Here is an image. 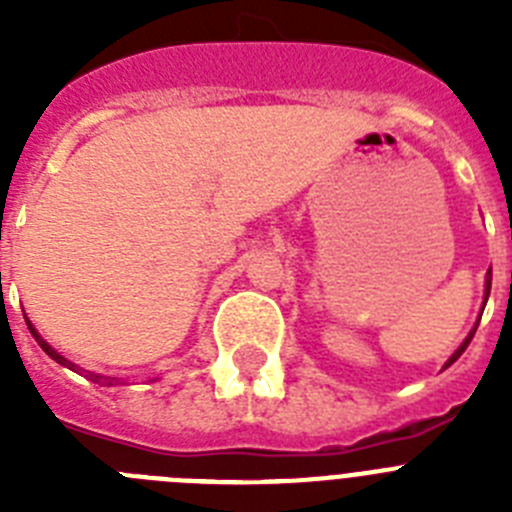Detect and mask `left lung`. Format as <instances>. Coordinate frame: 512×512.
I'll return each instance as SVG.
<instances>
[{"mask_svg": "<svg viewBox=\"0 0 512 512\" xmlns=\"http://www.w3.org/2000/svg\"><path fill=\"white\" fill-rule=\"evenodd\" d=\"M490 287H492V269H490V271H487V277H485V302H482V310H485V305H487V297H490ZM477 325H479V320H477ZM477 325H474V328H472V330H469V336H467V338H464V341H461V346H459V348H456L454 354H451V359H449V361H446V364H443V369H446V366H451V364H454V361H456V359H459V356H461V354H464V351H467L469 341H472V338H474V330H477Z\"/></svg>", "mask_w": 512, "mask_h": 512, "instance_id": "1", "label": "left lung"}]
</instances>
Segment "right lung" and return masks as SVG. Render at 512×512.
Masks as SVG:
<instances>
[{"instance_id":"add662e5","label":"right lung","mask_w":512,"mask_h":512,"mask_svg":"<svg viewBox=\"0 0 512 512\" xmlns=\"http://www.w3.org/2000/svg\"><path fill=\"white\" fill-rule=\"evenodd\" d=\"M25 323H27V328H30V333H33V338H35V341H38V346L43 348L45 354L51 356L53 361H58V364H61V366H66V369H71V372L81 374V366H76L74 361H69V359H63V356L58 354L56 348H53V346H48V341H45V338L40 336V333H38V330H35V325L30 323V320L25 318ZM87 374H89V379H92V382H97V384H104V387H112V384H125V382H122V379H117V377H104V374H94V372H87Z\"/></svg>"}]
</instances>
